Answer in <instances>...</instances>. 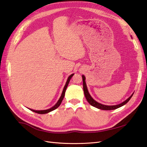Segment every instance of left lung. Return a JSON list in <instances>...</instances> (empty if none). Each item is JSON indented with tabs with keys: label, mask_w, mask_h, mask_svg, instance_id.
Here are the masks:
<instances>
[{
	"label": "left lung",
	"mask_w": 147,
	"mask_h": 147,
	"mask_svg": "<svg viewBox=\"0 0 147 147\" xmlns=\"http://www.w3.org/2000/svg\"><path fill=\"white\" fill-rule=\"evenodd\" d=\"M82 78H83V90H84V96L86 97V100L88 101V103H89L91 106L93 107L100 109V110H115V109H117L118 108H120L122 106L125 105V104H127L129 100H130L131 98L132 97L133 94H132L130 96H129L128 99H127L125 101L123 102H122L121 103L118 104V105H105L101 104L100 103H98L96 101H95L94 99L91 97L90 94L89 93V91L88 90V88L86 86V83L85 82V80H86V78L84 76V75H82Z\"/></svg>",
	"instance_id": "obj_1"
}]
</instances>
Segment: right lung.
<instances>
[{
  "instance_id": "add662e5",
  "label": "right lung",
  "mask_w": 147,
  "mask_h": 147,
  "mask_svg": "<svg viewBox=\"0 0 147 147\" xmlns=\"http://www.w3.org/2000/svg\"><path fill=\"white\" fill-rule=\"evenodd\" d=\"M73 75H74V74H71L69 77H68L67 80V81H66V84H65V86H64V88H63V92H62V94H61V97L59 98V100L57 101V103H56L55 105H54L53 107H51V108L47 109V110H32V109L29 108V110L32 111H34V112H35V113H39V114H46V113H49V112H51V111H53V110H56V108H57L58 107H59L61 103V102H62V101H63V98H64V95H65V92H66V88H67V85H68V84H69V81H70V80H71V78L73 77Z\"/></svg>"
}]
</instances>
